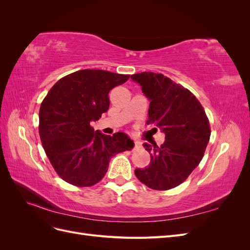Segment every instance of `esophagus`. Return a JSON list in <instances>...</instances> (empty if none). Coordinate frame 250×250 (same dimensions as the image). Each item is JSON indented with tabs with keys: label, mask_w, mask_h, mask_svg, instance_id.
Wrapping results in <instances>:
<instances>
[{
	"label": "esophagus",
	"mask_w": 250,
	"mask_h": 250,
	"mask_svg": "<svg viewBox=\"0 0 250 250\" xmlns=\"http://www.w3.org/2000/svg\"><path fill=\"white\" fill-rule=\"evenodd\" d=\"M134 147L135 148H141L142 147V142L141 141H134Z\"/></svg>",
	"instance_id": "34e87169"
}]
</instances>
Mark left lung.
I'll list each match as a JSON object with an SVG mask.
<instances>
[{"label":"left lung","instance_id":"left-lung-1","mask_svg":"<svg viewBox=\"0 0 250 250\" xmlns=\"http://www.w3.org/2000/svg\"><path fill=\"white\" fill-rule=\"evenodd\" d=\"M131 79L150 101L148 123L160 128L166 140L161 147L143 144L151 161L134 174L150 188L170 190L183 184L202 160L210 137L208 117L190 90L163 74L144 72Z\"/></svg>","mask_w":250,"mask_h":250}]
</instances>
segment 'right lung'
Returning <instances> with one entry per match:
<instances>
[{
	"label": "right lung",
	"mask_w": 250,
	"mask_h": 250,
	"mask_svg": "<svg viewBox=\"0 0 250 250\" xmlns=\"http://www.w3.org/2000/svg\"><path fill=\"white\" fill-rule=\"evenodd\" d=\"M128 78L103 70L77 71L57 81L44 98L40 109L41 140L53 168L66 183L96 185L113 155L133 148L126 133L106 135L90 126L107 111L110 89Z\"/></svg>",
	"instance_id": "right-lung-1"
}]
</instances>
